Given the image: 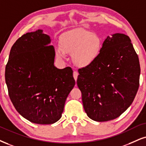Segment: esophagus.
Returning a JSON list of instances; mask_svg holds the SVG:
<instances>
[{
  "instance_id": "1",
  "label": "esophagus",
  "mask_w": 146,
  "mask_h": 146,
  "mask_svg": "<svg viewBox=\"0 0 146 146\" xmlns=\"http://www.w3.org/2000/svg\"><path fill=\"white\" fill-rule=\"evenodd\" d=\"M78 74L76 71H74L73 76H74V80H76V81L77 80V78H78Z\"/></svg>"
}]
</instances>
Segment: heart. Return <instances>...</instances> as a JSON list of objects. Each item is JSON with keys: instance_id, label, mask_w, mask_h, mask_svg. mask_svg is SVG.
Listing matches in <instances>:
<instances>
[{"instance_id": "1", "label": "heart", "mask_w": 146, "mask_h": 146, "mask_svg": "<svg viewBox=\"0 0 146 146\" xmlns=\"http://www.w3.org/2000/svg\"><path fill=\"white\" fill-rule=\"evenodd\" d=\"M59 45L60 47L55 49L57 58L64 60L66 53L72 54L73 61L77 66L87 67L100 56L102 41L96 34L82 28H76L61 36Z\"/></svg>"}]
</instances>
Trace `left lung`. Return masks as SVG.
Segmentation results:
<instances>
[{"mask_svg": "<svg viewBox=\"0 0 146 146\" xmlns=\"http://www.w3.org/2000/svg\"><path fill=\"white\" fill-rule=\"evenodd\" d=\"M78 73L87 116L98 122L118 118L133 103L139 85V57L130 38L120 33L108 36L96 61Z\"/></svg>", "mask_w": 146, "mask_h": 146, "instance_id": "left-lung-1", "label": "left lung"}]
</instances>
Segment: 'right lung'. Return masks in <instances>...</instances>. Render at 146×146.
Listing matches in <instances>:
<instances>
[{"label":"right lung","instance_id":"right-lung-1","mask_svg":"<svg viewBox=\"0 0 146 146\" xmlns=\"http://www.w3.org/2000/svg\"><path fill=\"white\" fill-rule=\"evenodd\" d=\"M38 30L21 36L11 49L5 82L16 110L40 125L56 123L75 85L71 68L54 66L55 52L50 36Z\"/></svg>","mask_w":146,"mask_h":146}]
</instances>
